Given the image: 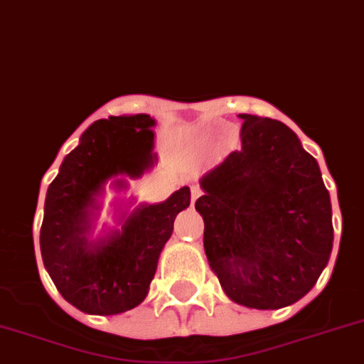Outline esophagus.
Wrapping results in <instances>:
<instances>
[{
	"mask_svg": "<svg viewBox=\"0 0 364 364\" xmlns=\"http://www.w3.org/2000/svg\"><path fill=\"white\" fill-rule=\"evenodd\" d=\"M200 195H203L200 188H198V186H193V188H191V203L195 204V200H197V198L200 197Z\"/></svg>",
	"mask_w": 364,
	"mask_h": 364,
	"instance_id": "34e87169",
	"label": "esophagus"
}]
</instances>
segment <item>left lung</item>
Instances as JSON below:
<instances>
[{"label": "left lung", "mask_w": 364, "mask_h": 364, "mask_svg": "<svg viewBox=\"0 0 364 364\" xmlns=\"http://www.w3.org/2000/svg\"><path fill=\"white\" fill-rule=\"evenodd\" d=\"M241 149L208 171L195 210L204 252L226 296L279 309L306 296L333 248L321 167L282 121L241 114Z\"/></svg>", "instance_id": "obj_1"}]
</instances>
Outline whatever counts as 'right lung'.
I'll use <instances>...</instances> for the list:
<instances>
[{
  "instance_id": "right-lung-1",
  "label": "right lung",
  "mask_w": 364,
  "mask_h": 364,
  "mask_svg": "<svg viewBox=\"0 0 364 364\" xmlns=\"http://www.w3.org/2000/svg\"><path fill=\"white\" fill-rule=\"evenodd\" d=\"M156 121L110 116L82 132L48 188L40 250L64 300L88 315H119L144 302L176 215L191 203L188 186L164 203H114L116 226H95L107 188L123 191L158 164Z\"/></svg>"
}]
</instances>
